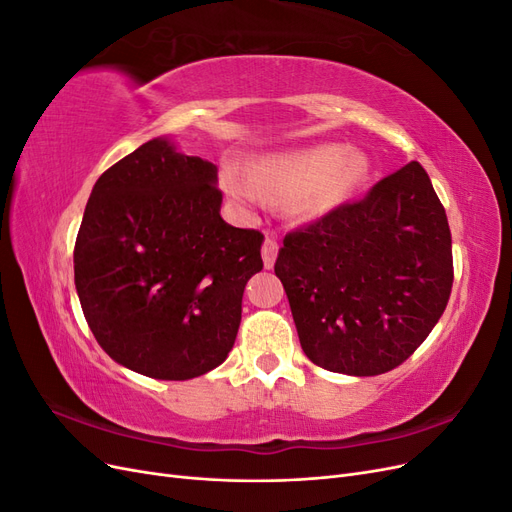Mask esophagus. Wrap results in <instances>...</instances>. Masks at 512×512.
Segmentation results:
<instances>
[{
  "label": "esophagus",
  "mask_w": 512,
  "mask_h": 512,
  "mask_svg": "<svg viewBox=\"0 0 512 512\" xmlns=\"http://www.w3.org/2000/svg\"><path fill=\"white\" fill-rule=\"evenodd\" d=\"M277 250H280V245L273 237L267 235L265 243H262V260H265V267L271 269L275 265V258H277Z\"/></svg>",
  "instance_id": "obj_1"
}]
</instances>
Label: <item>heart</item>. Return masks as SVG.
I'll use <instances>...</instances> for the list:
<instances>
[{
  "mask_svg": "<svg viewBox=\"0 0 512 512\" xmlns=\"http://www.w3.org/2000/svg\"><path fill=\"white\" fill-rule=\"evenodd\" d=\"M369 160L342 143L275 153L252 166L250 173L228 168L226 192L241 205H256L262 196L290 203L294 218L320 220L359 192L369 179Z\"/></svg>",
  "mask_w": 512,
  "mask_h": 512,
  "instance_id": "heart-1",
  "label": "heart"
}]
</instances>
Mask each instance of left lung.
<instances>
[{
  "instance_id": "8db88e82",
  "label": "left lung",
  "mask_w": 512,
  "mask_h": 512,
  "mask_svg": "<svg viewBox=\"0 0 512 512\" xmlns=\"http://www.w3.org/2000/svg\"><path fill=\"white\" fill-rule=\"evenodd\" d=\"M307 359L348 376L404 363L444 314L451 228L418 162L288 232L275 260Z\"/></svg>"
}]
</instances>
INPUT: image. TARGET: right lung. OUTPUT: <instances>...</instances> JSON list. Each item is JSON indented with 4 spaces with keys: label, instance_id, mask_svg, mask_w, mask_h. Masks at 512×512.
<instances>
[{
    "label": "right lung",
    "instance_id": "obj_1",
    "mask_svg": "<svg viewBox=\"0 0 512 512\" xmlns=\"http://www.w3.org/2000/svg\"><path fill=\"white\" fill-rule=\"evenodd\" d=\"M218 166L153 138L100 175L74 284L102 350L136 374L190 380L226 361L262 232L222 220Z\"/></svg>",
    "mask_w": 512,
    "mask_h": 512
}]
</instances>
